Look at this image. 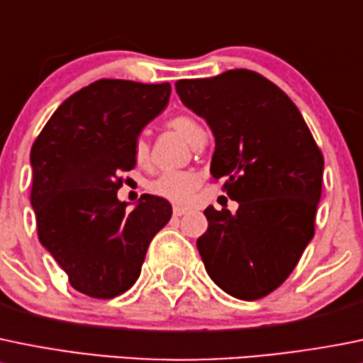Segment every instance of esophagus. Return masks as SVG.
Returning a JSON list of instances; mask_svg holds the SVG:
<instances>
[{
  "label": "esophagus",
  "mask_w": 363,
  "mask_h": 363,
  "mask_svg": "<svg viewBox=\"0 0 363 363\" xmlns=\"http://www.w3.org/2000/svg\"><path fill=\"white\" fill-rule=\"evenodd\" d=\"M188 213V209L186 207H181V206H174V216H182V214Z\"/></svg>",
  "instance_id": "esophagus-1"
}]
</instances>
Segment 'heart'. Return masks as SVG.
<instances>
[{
    "mask_svg": "<svg viewBox=\"0 0 363 363\" xmlns=\"http://www.w3.org/2000/svg\"><path fill=\"white\" fill-rule=\"evenodd\" d=\"M170 128L177 131L179 135L184 136L191 145L202 136H206L202 125L195 121V118L188 117V115H179L170 121ZM135 157L140 164L147 163L149 160V143L145 138H138L135 142ZM200 177L193 172H182V170H168L163 172L160 177L154 179L149 184V189L157 196L170 200L175 203H186L191 200L193 193L199 188Z\"/></svg>",
    "mask_w": 363,
    "mask_h": 363,
    "instance_id": "1",
    "label": "heart"
}]
</instances>
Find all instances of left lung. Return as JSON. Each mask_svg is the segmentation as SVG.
<instances>
[{
    "mask_svg": "<svg viewBox=\"0 0 363 363\" xmlns=\"http://www.w3.org/2000/svg\"><path fill=\"white\" fill-rule=\"evenodd\" d=\"M177 96L214 135L211 175L239 203L203 211L196 248L207 275L238 300L253 301L282 286L314 238L323 154L293 101L260 74L234 69L181 79Z\"/></svg>",
    "mask_w": 363,
    "mask_h": 363,
    "instance_id": "obj_1",
    "label": "left lung"
}]
</instances>
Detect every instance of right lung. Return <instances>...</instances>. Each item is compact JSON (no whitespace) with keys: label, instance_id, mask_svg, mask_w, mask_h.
I'll return each instance as SVG.
<instances>
[{"label":"right lung","instance_id":"add662e5","mask_svg":"<svg viewBox=\"0 0 363 363\" xmlns=\"http://www.w3.org/2000/svg\"><path fill=\"white\" fill-rule=\"evenodd\" d=\"M170 83L99 79L63 101L31 147V207L38 239L90 298L110 300L138 280L147 248L168 223V200L117 196L135 168V142L167 108Z\"/></svg>","mask_w":363,"mask_h":363}]
</instances>
